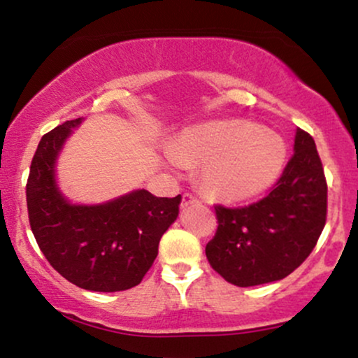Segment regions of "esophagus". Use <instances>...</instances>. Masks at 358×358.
Returning a JSON list of instances; mask_svg holds the SVG:
<instances>
[{"instance_id":"esophagus-1","label":"esophagus","mask_w":358,"mask_h":358,"mask_svg":"<svg viewBox=\"0 0 358 358\" xmlns=\"http://www.w3.org/2000/svg\"><path fill=\"white\" fill-rule=\"evenodd\" d=\"M194 203H197V199L192 194H184L182 196V203H180V208L182 209H186L187 206H191V204H194Z\"/></svg>"}]
</instances>
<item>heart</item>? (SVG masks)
<instances>
[{"mask_svg": "<svg viewBox=\"0 0 358 358\" xmlns=\"http://www.w3.org/2000/svg\"><path fill=\"white\" fill-rule=\"evenodd\" d=\"M287 145L276 134L246 120L186 129L164 150L171 166L201 164L199 182L226 203H245L266 192L287 164Z\"/></svg>", "mask_w": 358, "mask_h": 358, "instance_id": "b5f03b06", "label": "heart"}]
</instances>
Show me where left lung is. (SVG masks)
Wrapping results in <instances>:
<instances>
[{
    "mask_svg": "<svg viewBox=\"0 0 358 358\" xmlns=\"http://www.w3.org/2000/svg\"><path fill=\"white\" fill-rule=\"evenodd\" d=\"M293 157L276 187L246 208L216 206L206 245L213 270L236 287L283 280L312 253L327 220V180L315 141L296 129Z\"/></svg>",
    "mask_w": 358,
    "mask_h": 358,
    "instance_id": "left-lung-1",
    "label": "left lung"
}]
</instances>
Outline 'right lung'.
Instances as JSON below:
<instances>
[{"instance_id": "right-lung-1", "label": "right lung", "mask_w": 358, "mask_h": 358, "mask_svg": "<svg viewBox=\"0 0 358 358\" xmlns=\"http://www.w3.org/2000/svg\"><path fill=\"white\" fill-rule=\"evenodd\" d=\"M82 117L41 137L27 184L29 226L50 264L88 292L137 287L159 251V241L178 220L180 194L155 197L145 189L100 204H75L57 182L63 144Z\"/></svg>"}]
</instances>
